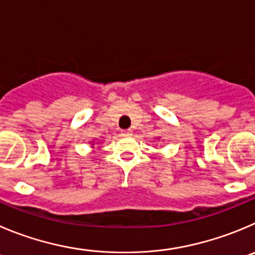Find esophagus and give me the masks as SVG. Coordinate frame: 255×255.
<instances>
[{"mask_svg": "<svg viewBox=\"0 0 255 255\" xmlns=\"http://www.w3.org/2000/svg\"><path fill=\"white\" fill-rule=\"evenodd\" d=\"M122 135H123V137H129V135H132V130H130V129L122 130Z\"/></svg>", "mask_w": 255, "mask_h": 255, "instance_id": "34e87169", "label": "esophagus"}]
</instances>
